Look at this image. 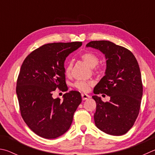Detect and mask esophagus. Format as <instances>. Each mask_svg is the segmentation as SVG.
<instances>
[{"mask_svg": "<svg viewBox=\"0 0 155 155\" xmlns=\"http://www.w3.org/2000/svg\"><path fill=\"white\" fill-rule=\"evenodd\" d=\"M90 96L88 95V94H82V100L83 101H85V100H87L89 98H90Z\"/></svg>", "mask_w": 155, "mask_h": 155, "instance_id": "1", "label": "esophagus"}]
</instances>
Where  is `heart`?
Instances as JSON below:
<instances>
[{
	"mask_svg": "<svg viewBox=\"0 0 155 155\" xmlns=\"http://www.w3.org/2000/svg\"><path fill=\"white\" fill-rule=\"evenodd\" d=\"M80 58H82V61L86 62L89 67H94L97 66L99 62V58L95 54H94L91 51H84L80 54ZM73 67V62L71 61H67L65 63L64 67V73L67 75H70L71 72ZM94 84V82L93 81H88V82H86V81H77L75 83L74 86L78 89V90L82 92H87L89 91L91 86H93Z\"/></svg>",
	"mask_w": 155,
	"mask_h": 155,
	"instance_id": "b5f03b06",
	"label": "heart"
}]
</instances>
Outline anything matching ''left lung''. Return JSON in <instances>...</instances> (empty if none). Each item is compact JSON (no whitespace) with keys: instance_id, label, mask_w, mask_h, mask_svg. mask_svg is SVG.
<instances>
[{"instance_id":"8db88e82","label":"left lung","mask_w":155,"mask_h":155,"mask_svg":"<svg viewBox=\"0 0 155 155\" xmlns=\"http://www.w3.org/2000/svg\"><path fill=\"white\" fill-rule=\"evenodd\" d=\"M86 47L99 50L106 59L105 75L93 91L95 125L107 134H125L137 117L143 94L137 60L129 50L109 41H91ZM99 94L109 96L110 101L104 103L97 96Z\"/></svg>"}]
</instances>
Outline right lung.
<instances>
[{
    "mask_svg": "<svg viewBox=\"0 0 155 155\" xmlns=\"http://www.w3.org/2000/svg\"><path fill=\"white\" fill-rule=\"evenodd\" d=\"M82 42L53 43L34 50L24 60L17 81L16 94L21 115L35 134L55 139L71 125L73 114L82 102L78 91L65 93L63 99H53L57 88L67 91L64 61Z\"/></svg>",
    "mask_w": 155,
    "mask_h": 155,
    "instance_id": "1",
    "label": "right lung"
}]
</instances>
